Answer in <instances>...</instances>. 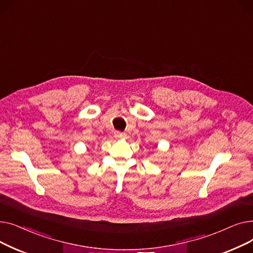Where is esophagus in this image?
<instances>
[{
    "label": "esophagus",
    "instance_id": "34e87169",
    "mask_svg": "<svg viewBox=\"0 0 253 253\" xmlns=\"http://www.w3.org/2000/svg\"><path fill=\"white\" fill-rule=\"evenodd\" d=\"M114 136L117 139H125L127 137V134L122 133V132H120V131H116L115 133H114Z\"/></svg>",
    "mask_w": 253,
    "mask_h": 253
}]
</instances>
